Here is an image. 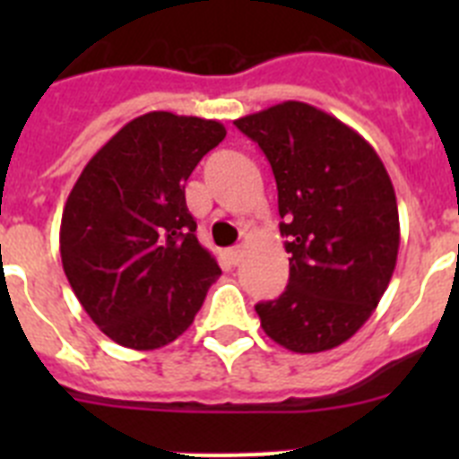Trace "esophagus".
<instances>
[{"instance_id": "34e87169", "label": "esophagus", "mask_w": 459, "mask_h": 459, "mask_svg": "<svg viewBox=\"0 0 459 459\" xmlns=\"http://www.w3.org/2000/svg\"><path fill=\"white\" fill-rule=\"evenodd\" d=\"M227 257H230V262H232V264H238V262H241V259H243V248H241V246H234V248L227 250Z\"/></svg>"}]
</instances>
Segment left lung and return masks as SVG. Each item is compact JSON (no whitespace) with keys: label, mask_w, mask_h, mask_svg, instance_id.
Instances as JSON below:
<instances>
[{"label":"left lung","mask_w":459,"mask_h":459,"mask_svg":"<svg viewBox=\"0 0 459 459\" xmlns=\"http://www.w3.org/2000/svg\"><path fill=\"white\" fill-rule=\"evenodd\" d=\"M269 158L290 282L255 310L296 354L333 350L359 331L391 282L400 221L391 177L354 128L285 100L234 121Z\"/></svg>","instance_id":"1"}]
</instances>
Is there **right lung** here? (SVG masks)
I'll list each match as a JSON object with an SVG mask.
<instances>
[{
  "mask_svg": "<svg viewBox=\"0 0 459 459\" xmlns=\"http://www.w3.org/2000/svg\"><path fill=\"white\" fill-rule=\"evenodd\" d=\"M221 121L149 112L99 149L68 195L62 264L109 340L149 351L179 338L221 275L186 206V181L225 140Z\"/></svg>",
  "mask_w": 459,
  "mask_h": 459,
  "instance_id": "right-lung-1",
  "label": "right lung"
}]
</instances>
